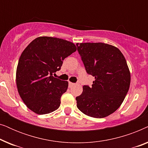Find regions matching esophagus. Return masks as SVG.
<instances>
[{"label": "esophagus", "mask_w": 148, "mask_h": 148, "mask_svg": "<svg viewBox=\"0 0 148 148\" xmlns=\"http://www.w3.org/2000/svg\"><path fill=\"white\" fill-rule=\"evenodd\" d=\"M73 86H75V84L74 83H72V82H69V88H71V87H73Z\"/></svg>", "instance_id": "1"}]
</instances>
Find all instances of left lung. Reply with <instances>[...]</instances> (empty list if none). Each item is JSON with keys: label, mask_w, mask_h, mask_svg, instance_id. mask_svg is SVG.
<instances>
[{"label": "left lung", "mask_w": 148, "mask_h": 148, "mask_svg": "<svg viewBox=\"0 0 148 148\" xmlns=\"http://www.w3.org/2000/svg\"><path fill=\"white\" fill-rule=\"evenodd\" d=\"M86 72L95 77L92 86H84L76 97L79 110L94 118L115 112L128 92L131 74L120 50L108 44L77 43Z\"/></svg>", "instance_id": "obj_1"}]
</instances>
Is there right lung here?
<instances>
[{
	"instance_id": "right-lung-1",
	"label": "right lung",
	"mask_w": 148,
	"mask_h": 148,
	"mask_svg": "<svg viewBox=\"0 0 148 148\" xmlns=\"http://www.w3.org/2000/svg\"><path fill=\"white\" fill-rule=\"evenodd\" d=\"M72 42L42 36L34 40L20 56L16 71L17 90L26 106L38 114L57 110L68 82L52 76L60 69L62 60L75 52Z\"/></svg>"
}]
</instances>
